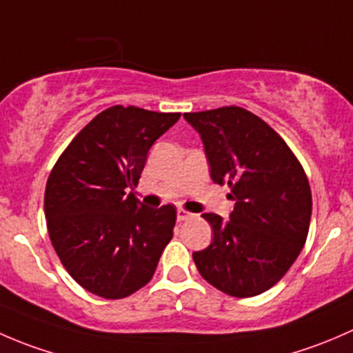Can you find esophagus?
I'll list each match as a JSON object with an SVG mask.
<instances>
[{"label": "esophagus", "instance_id": "34e87169", "mask_svg": "<svg viewBox=\"0 0 353 353\" xmlns=\"http://www.w3.org/2000/svg\"><path fill=\"white\" fill-rule=\"evenodd\" d=\"M191 216H194L191 212H186V210H184V208L177 210V220H179V222H183V220L191 219Z\"/></svg>", "mask_w": 353, "mask_h": 353}]
</instances>
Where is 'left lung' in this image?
<instances>
[{
	"mask_svg": "<svg viewBox=\"0 0 353 353\" xmlns=\"http://www.w3.org/2000/svg\"><path fill=\"white\" fill-rule=\"evenodd\" d=\"M201 137L213 183L229 184V220L203 213L212 244L193 252L203 279L223 294L272 288L304 248L312 196L304 169L275 130L243 108L186 112Z\"/></svg>",
	"mask_w": 353,
	"mask_h": 353,
	"instance_id": "8db88e82",
	"label": "left lung"
}]
</instances>
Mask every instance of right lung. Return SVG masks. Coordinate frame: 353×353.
<instances>
[{
    "label": "right lung",
    "mask_w": 353,
    "mask_h": 353,
    "mask_svg": "<svg viewBox=\"0 0 353 353\" xmlns=\"http://www.w3.org/2000/svg\"><path fill=\"white\" fill-rule=\"evenodd\" d=\"M179 112L114 105L95 116L56 162L44 213L56 254L85 290L123 299L147 285L172 239L176 208H147L128 188Z\"/></svg>",
    "instance_id": "right-lung-1"
}]
</instances>
